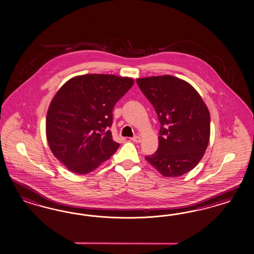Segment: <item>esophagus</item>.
Instances as JSON below:
<instances>
[{
	"label": "esophagus",
	"instance_id": "1",
	"mask_svg": "<svg viewBox=\"0 0 254 254\" xmlns=\"http://www.w3.org/2000/svg\"><path fill=\"white\" fill-rule=\"evenodd\" d=\"M131 140H132V141H134V142H137V143H138V142H140V140H141V139H140V138H139L138 136H135V137L131 138Z\"/></svg>",
	"mask_w": 254,
	"mask_h": 254
}]
</instances>
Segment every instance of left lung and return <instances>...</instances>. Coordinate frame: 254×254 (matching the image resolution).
I'll return each mask as SVG.
<instances>
[{
  "label": "left lung",
  "instance_id": "obj_1",
  "mask_svg": "<svg viewBox=\"0 0 254 254\" xmlns=\"http://www.w3.org/2000/svg\"><path fill=\"white\" fill-rule=\"evenodd\" d=\"M137 84L161 124L158 149L145 159L165 177L182 176L199 163L208 147V107L192 85L177 77L138 78Z\"/></svg>",
  "mask_w": 254,
  "mask_h": 254
}]
</instances>
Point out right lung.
I'll return each instance as SVG.
<instances>
[{
  "label": "right lung",
  "mask_w": 254,
  "mask_h": 254,
  "mask_svg": "<svg viewBox=\"0 0 254 254\" xmlns=\"http://www.w3.org/2000/svg\"><path fill=\"white\" fill-rule=\"evenodd\" d=\"M134 80L113 74H85L67 81L46 115V138L51 152L69 171L87 174L119 147L109 127L116 102Z\"/></svg>",
  "instance_id": "1"
}]
</instances>
